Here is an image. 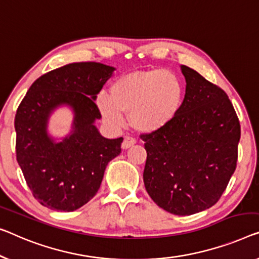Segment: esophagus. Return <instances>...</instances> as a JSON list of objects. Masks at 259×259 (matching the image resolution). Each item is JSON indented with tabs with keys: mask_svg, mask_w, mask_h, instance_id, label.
Here are the masks:
<instances>
[{
	"mask_svg": "<svg viewBox=\"0 0 259 259\" xmlns=\"http://www.w3.org/2000/svg\"><path fill=\"white\" fill-rule=\"evenodd\" d=\"M135 143H136V140H135L134 137L125 136L124 140H123V143H122V149H124V150L129 149L135 144Z\"/></svg>",
	"mask_w": 259,
	"mask_h": 259,
	"instance_id": "obj_1",
	"label": "esophagus"
}]
</instances>
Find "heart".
Returning a JSON list of instances; mask_svg holds the SVG:
<instances>
[{"instance_id":"b5f03b06","label":"heart","mask_w":259,"mask_h":259,"mask_svg":"<svg viewBox=\"0 0 259 259\" xmlns=\"http://www.w3.org/2000/svg\"><path fill=\"white\" fill-rule=\"evenodd\" d=\"M184 82L169 69H146L125 73L114 81L110 95L101 93L96 105L108 122L121 125L123 113L130 114L133 125L143 133L167 126L181 111Z\"/></svg>"}]
</instances>
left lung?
<instances>
[{"mask_svg": "<svg viewBox=\"0 0 259 259\" xmlns=\"http://www.w3.org/2000/svg\"><path fill=\"white\" fill-rule=\"evenodd\" d=\"M186 93L181 111L165 128L143 134L145 190L160 208L192 215L219 201L235 172L241 125L221 87L181 66Z\"/></svg>", "mask_w": 259, "mask_h": 259, "instance_id": "obj_1", "label": "left lung"}]
</instances>
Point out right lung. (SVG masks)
Segmentation results:
<instances>
[{"mask_svg":"<svg viewBox=\"0 0 259 259\" xmlns=\"http://www.w3.org/2000/svg\"><path fill=\"white\" fill-rule=\"evenodd\" d=\"M114 67L74 63L45 73L31 84L15 116L16 158L34 199L53 210L73 211L98 193L108 163L121 152L123 138L108 140L95 128L101 118L94 100ZM68 104L73 131L55 143L46 133L52 110Z\"/></svg>","mask_w":259,"mask_h":259,"instance_id":"right-lung-1","label":"right lung"}]
</instances>
